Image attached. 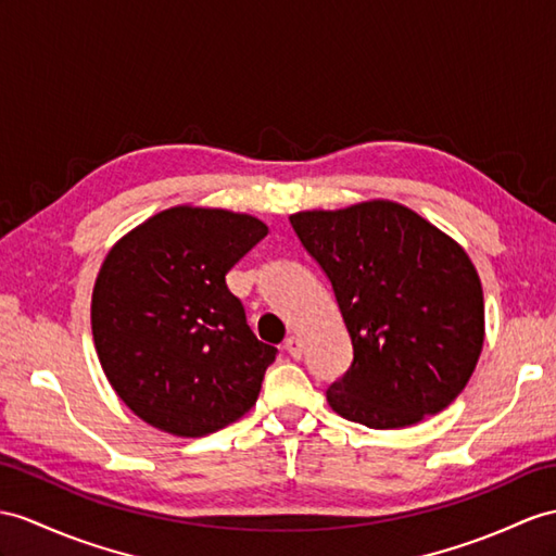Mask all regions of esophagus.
Wrapping results in <instances>:
<instances>
[{
	"label": "esophagus",
	"mask_w": 556,
	"mask_h": 556,
	"mask_svg": "<svg viewBox=\"0 0 556 556\" xmlns=\"http://www.w3.org/2000/svg\"><path fill=\"white\" fill-rule=\"evenodd\" d=\"M302 340L296 334H290L286 340V351L292 356V358H302Z\"/></svg>",
	"instance_id": "1"
}]
</instances>
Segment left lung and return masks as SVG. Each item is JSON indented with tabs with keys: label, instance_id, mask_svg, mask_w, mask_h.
<instances>
[{
	"label": "left lung",
	"instance_id": "obj_1",
	"mask_svg": "<svg viewBox=\"0 0 556 556\" xmlns=\"http://www.w3.org/2000/svg\"><path fill=\"white\" fill-rule=\"evenodd\" d=\"M330 278L354 363L330 408L370 429H401L457 399L477 368L483 290L467 252L391 200L290 216Z\"/></svg>",
	"mask_w": 556,
	"mask_h": 556
}]
</instances>
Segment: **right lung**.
<instances>
[{
	"label": "right lung",
	"instance_id": "1",
	"mask_svg": "<svg viewBox=\"0 0 556 556\" xmlns=\"http://www.w3.org/2000/svg\"><path fill=\"white\" fill-rule=\"evenodd\" d=\"M268 226L176 205L122 236L91 294V332L115 394L146 425L198 439L245 415L276 346L254 337L226 274Z\"/></svg>",
	"mask_w": 556,
	"mask_h": 556
}]
</instances>
